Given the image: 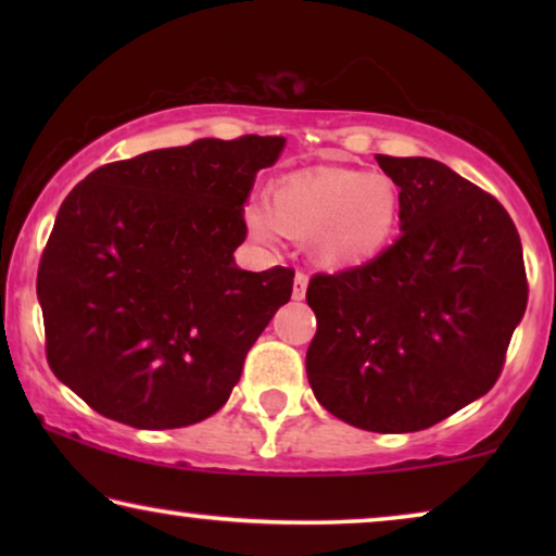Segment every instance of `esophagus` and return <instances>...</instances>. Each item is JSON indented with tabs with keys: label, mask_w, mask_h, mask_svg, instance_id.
<instances>
[{
	"label": "esophagus",
	"mask_w": 556,
	"mask_h": 556,
	"mask_svg": "<svg viewBox=\"0 0 556 556\" xmlns=\"http://www.w3.org/2000/svg\"><path fill=\"white\" fill-rule=\"evenodd\" d=\"M306 288H308V276L306 273H295V278H293V299L295 301H301L303 295H306Z\"/></svg>",
	"instance_id": "1"
}]
</instances>
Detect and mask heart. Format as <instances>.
<instances>
[{
    "label": "heart",
    "mask_w": 556,
    "mask_h": 556,
    "mask_svg": "<svg viewBox=\"0 0 556 556\" xmlns=\"http://www.w3.org/2000/svg\"><path fill=\"white\" fill-rule=\"evenodd\" d=\"M245 223L265 245L283 232L306 240L321 268H354L382 253L397 230L400 189L384 174L356 169L291 174L270 189L268 210L250 207Z\"/></svg>",
    "instance_id": "1"
}]
</instances>
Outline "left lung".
I'll return each instance as SVG.
<instances>
[{
	"label": "left lung",
	"mask_w": 556,
	"mask_h": 556,
	"mask_svg": "<svg viewBox=\"0 0 556 556\" xmlns=\"http://www.w3.org/2000/svg\"><path fill=\"white\" fill-rule=\"evenodd\" d=\"M377 164L400 187L402 235L375 261L311 278L306 375L339 420L415 432L496 384L529 286L496 197L435 159L377 154Z\"/></svg>",
	"instance_id": "8db88e82"
}]
</instances>
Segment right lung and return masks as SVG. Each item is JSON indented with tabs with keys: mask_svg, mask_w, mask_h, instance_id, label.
I'll return each instance as SVG.
<instances>
[{
	"mask_svg": "<svg viewBox=\"0 0 556 556\" xmlns=\"http://www.w3.org/2000/svg\"><path fill=\"white\" fill-rule=\"evenodd\" d=\"M283 136L200 139L90 172L60 204L37 270L45 354L96 413L139 430L215 415L293 268L240 270L255 174Z\"/></svg>",
	"mask_w": 556,
	"mask_h": 556,
	"instance_id": "1",
	"label": "right lung"
}]
</instances>
